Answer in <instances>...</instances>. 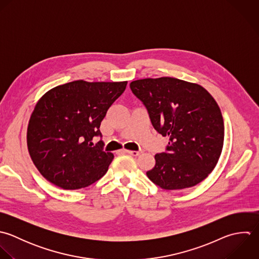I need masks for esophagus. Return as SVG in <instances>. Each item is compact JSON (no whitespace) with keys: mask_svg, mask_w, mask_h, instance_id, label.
<instances>
[{"mask_svg":"<svg viewBox=\"0 0 259 259\" xmlns=\"http://www.w3.org/2000/svg\"><path fill=\"white\" fill-rule=\"evenodd\" d=\"M124 152L133 156H139L141 154V151H133V150H124Z\"/></svg>","mask_w":259,"mask_h":259,"instance_id":"1","label":"esophagus"}]
</instances>
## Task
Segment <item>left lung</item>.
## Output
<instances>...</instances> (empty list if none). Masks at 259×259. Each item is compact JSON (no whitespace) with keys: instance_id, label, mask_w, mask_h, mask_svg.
<instances>
[{"instance_id":"1","label":"left lung","mask_w":259,"mask_h":259,"mask_svg":"<svg viewBox=\"0 0 259 259\" xmlns=\"http://www.w3.org/2000/svg\"><path fill=\"white\" fill-rule=\"evenodd\" d=\"M130 88L147 108L154 129L169 139L167 151L154 156L148 179L166 191L203 182L224 144V121L212 95L198 83L169 76L137 79Z\"/></svg>"}]
</instances>
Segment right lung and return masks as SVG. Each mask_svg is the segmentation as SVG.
<instances>
[{"mask_svg": "<svg viewBox=\"0 0 259 259\" xmlns=\"http://www.w3.org/2000/svg\"><path fill=\"white\" fill-rule=\"evenodd\" d=\"M127 81L73 80L46 92L27 127L30 157L44 179L63 190L87 188L108 171L114 154L93 139Z\"/></svg>", "mask_w": 259, "mask_h": 259, "instance_id": "right-lung-1", "label": "right lung"}]
</instances>
